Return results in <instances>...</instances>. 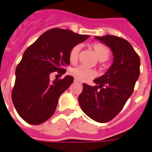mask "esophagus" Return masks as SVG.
Wrapping results in <instances>:
<instances>
[{
  "label": "esophagus",
  "mask_w": 152,
  "mask_h": 152,
  "mask_svg": "<svg viewBox=\"0 0 152 152\" xmlns=\"http://www.w3.org/2000/svg\"><path fill=\"white\" fill-rule=\"evenodd\" d=\"M75 83H81V82H79V81L77 79H75Z\"/></svg>",
  "instance_id": "34e87169"
}]
</instances>
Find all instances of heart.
Wrapping results in <instances>:
<instances>
[{"mask_svg":"<svg viewBox=\"0 0 152 152\" xmlns=\"http://www.w3.org/2000/svg\"><path fill=\"white\" fill-rule=\"evenodd\" d=\"M91 48L94 51L95 55L97 56V59L101 62H104L107 60L109 57V49L104 44L99 43H93ZM80 50H81V46L76 45L73 47L70 50L69 54V59L71 63H75L77 61L78 56H79ZM70 74L75 77V79L81 81V82H86L88 80L91 79L96 76L95 70L87 68L84 66H78L77 67L73 68L70 71Z\"/></svg>","mask_w":152,"mask_h":152,"instance_id":"obj_1","label":"heart"}]
</instances>
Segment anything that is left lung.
Wrapping results in <instances>:
<instances>
[{
    "instance_id": "1",
    "label": "left lung",
    "mask_w": 152,
    "mask_h": 152,
    "mask_svg": "<svg viewBox=\"0 0 152 152\" xmlns=\"http://www.w3.org/2000/svg\"><path fill=\"white\" fill-rule=\"evenodd\" d=\"M95 39L111 49L113 63L104 75L94 80L96 86L83 83L78 102L89 117L99 123H106L122 110L133 93L140 76V60L124 39L111 35Z\"/></svg>"
}]
</instances>
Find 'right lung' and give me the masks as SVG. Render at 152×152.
I'll list each match as a JSON object with an SVG mask.
<instances>
[{"label": "right lung", "mask_w": 152, "mask_h": 152, "mask_svg": "<svg viewBox=\"0 0 152 152\" xmlns=\"http://www.w3.org/2000/svg\"><path fill=\"white\" fill-rule=\"evenodd\" d=\"M87 38L69 29L53 28L26 49L16 69L12 92L14 106L23 121L40 124L54 114L58 97L72 84L74 77L67 75L51 82L50 75H64L70 64V50Z\"/></svg>", "instance_id": "right-lung-1"}]
</instances>
